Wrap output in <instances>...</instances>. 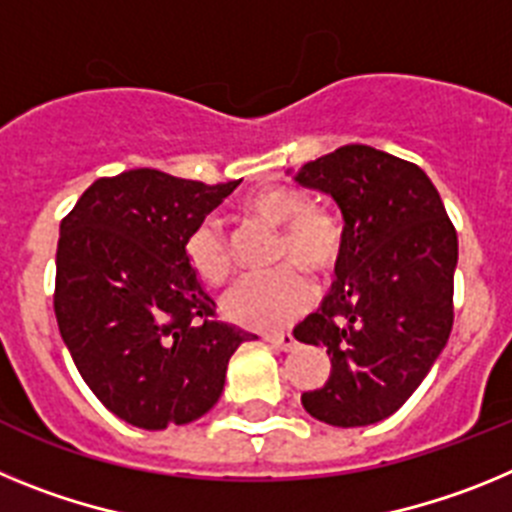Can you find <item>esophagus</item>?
Instances as JSON below:
<instances>
[{
	"label": "esophagus",
	"instance_id": "1",
	"mask_svg": "<svg viewBox=\"0 0 512 512\" xmlns=\"http://www.w3.org/2000/svg\"><path fill=\"white\" fill-rule=\"evenodd\" d=\"M264 341L269 343V346L277 348V351H292V348L297 346L292 333H264Z\"/></svg>",
	"mask_w": 512,
	"mask_h": 512
}]
</instances>
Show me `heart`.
Instances as JSON below:
<instances>
[{
    "mask_svg": "<svg viewBox=\"0 0 512 512\" xmlns=\"http://www.w3.org/2000/svg\"><path fill=\"white\" fill-rule=\"evenodd\" d=\"M243 212L256 223L279 228L274 243V266L264 277H253L230 289L223 312L233 323L256 330H277L300 318L310 307L312 292L301 271L325 277L341 261V217L328 207L310 205L307 194L295 187H261L243 200ZM187 264L210 287H220L233 274L228 243L215 220H202L189 233Z\"/></svg>",
    "mask_w": 512,
    "mask_h": 512,
    "instance_id": "obj_1",
    "label": "heart"
}]
</instances>
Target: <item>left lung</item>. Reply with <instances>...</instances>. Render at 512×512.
Listing matches in <instances>:
<instances>
[{
  "label": "left lung",
  "mask_w": 512,
  "mask_h": 512,
  "mask_svg": "<svg viewBox=\"0 0 512 512\" xmlns=\"http://www.w3.org/2000/svg\"><path fill=\"white\" fill-rule=\"evenodd\" d=\"M289 176L333 197L346 230L338 279L295 328L297 341L330 356L328 379L302 408L336 428L379 423L449 341L456 230L425 171L372 146H343Z\"/></svg>",
  "instance_id": "1"
}]
</instances>
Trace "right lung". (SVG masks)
<instances>
[{
    "instance_id": "right-lung-1",
    "label": "right lung",
    "mask_w": 512,
    "mask_h": 512,
    "mask_svg": "<svg viewBox=\"0 0 512 512\" xmlns=\"http://www.w3.org/2000/svg\"><path fill=\"white\" fill-rule=\"evenodd\" d=\"M238 184L130 169L97 179L61 220L58 330L89 390L135 428L202 418L223 395L235 348L256 338L212 318L215 300L184 253Z\"/></svg>"
}]
</instances>
